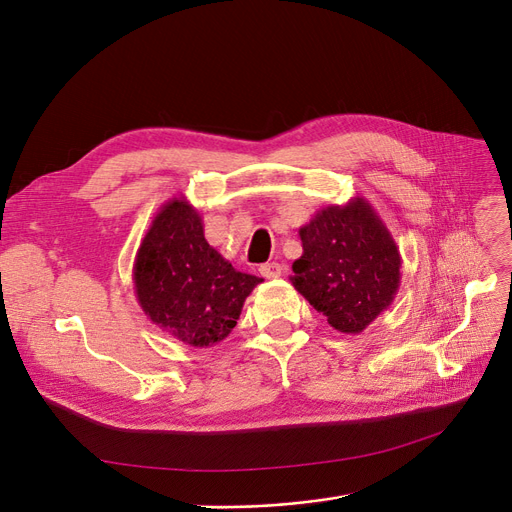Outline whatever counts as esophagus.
<instances>
[{
  "label": "esophagus",
  "mask_w": 512,
  "mask_h": 512,
  "mask_svg": "<svg viewBox=\"0 0 512 512\" xmlns=\"http://www.w3.org/2000/svg\"><path fill=\"white\" fill-rule=\"evenodd\" d=\"M282 272H284V267L280 265V263H263L261 267H259V274L263 276V278H267V280H272V278H280L282 276Z\"/></svg>",
  "instance_id": "esophagus-1"
}]
</instances>
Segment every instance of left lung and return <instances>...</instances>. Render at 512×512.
<instances>
[{
	"label": "left lung",
	"mask_w": 512,
	"mask_h": 512,
	"mask_svg": "<svg viewBox=\"0 0 512 512\" xmlns=\"http://www.w3.org/2000/svg\"><path fill=\"white\" fill-rule=\"evenodd\" d=\"M303 255L290 282L342 334H361L390 309L400 286V253L375 209L353 197L317 211L299 228Z\"/></svg>",
	"instance_id": "obj_1"
}]
</instances>
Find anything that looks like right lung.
<instances>
[{"instance_id":"right-lung-1","label":"right lung","mask_w":512,"mask_h":512,"mask_svg":"<svg viewBox=\"0 0 512 512\" xmlns=\"http://www.w3.org/2000/svg\"><path fill=\"white\" fill-rule=\"evenodd\" d=\"M261 282L234 270L209 245L201 213L186 197L159 207L132 265L134 294L147 319L195 348L222 342Z\"/></svg>"}]
</instances>
